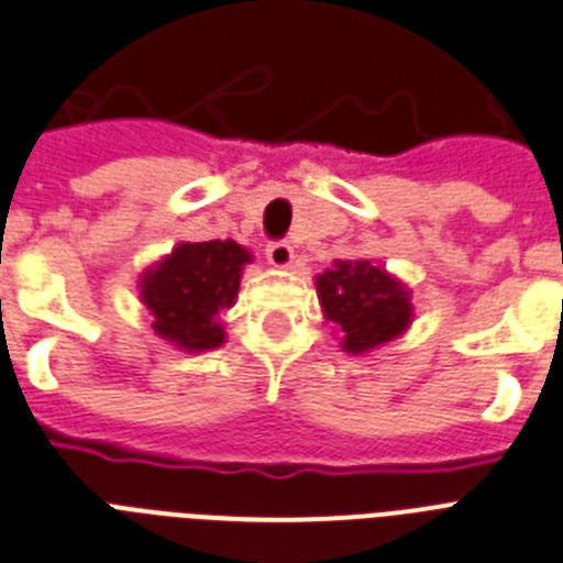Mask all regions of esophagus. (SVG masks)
I'll return each mask as SVG.
<instances>
[{
	"mask_svg": "<svg viewBox=\"0 0 563 563\" xmlns=\"http://www.w3.org/2000/svg\"><path fill=\"white\" fill-rule=\"evenodd\" d=\"M292 255L296 253H292V247L287 241H273V244H267V262H271L273 267H278V271L290 267Z\"/></svg>",
	"mask_w": 563,
	"mask_h": 563,
	"instance_id": "obj_1",
	"label": "esophagus"
}]
</instances>
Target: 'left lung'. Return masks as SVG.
I'll return each mask as SVG.
<instances>
[{
    "label": "left lung",
    "mask_w": 563,
    "mask_h": 563,
    "mask_svg": "<svg viewBox=\"0 0 563 563\" xmlns=\"http://www.w3.org/2000/svg\"><path fill=\"white\" fill-rule=\"evenodd\" d=\"M316 292L324 319L342 331L347 354H365L371 347L397 339L411 324V299L402 282L371 262H336L316 276Z\"/></svg>",
    "instance_id": "left-lung-1"
}]
</instances>
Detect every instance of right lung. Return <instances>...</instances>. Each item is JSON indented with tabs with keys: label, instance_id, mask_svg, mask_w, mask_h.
Instances as JSON below:
<instances>
[{
	"label": "right lung",
	"instance_id": "right-lung-1",
	"mask_svg": "<svg viewBox=\"0 0 563 563\" xmlns=\"http://www.w3.org/2000/svg\"><path fill=\"white\" fill-rule=\"evenodd\" d=\"M253 255L235 241L178 244L141 278V299L155 316L157 336L201 354L224 342L218 313L235 305L241 271Z\"/></svg>",
	"mask_w": 563,
	"mask_h": 563
}]
</instances>
